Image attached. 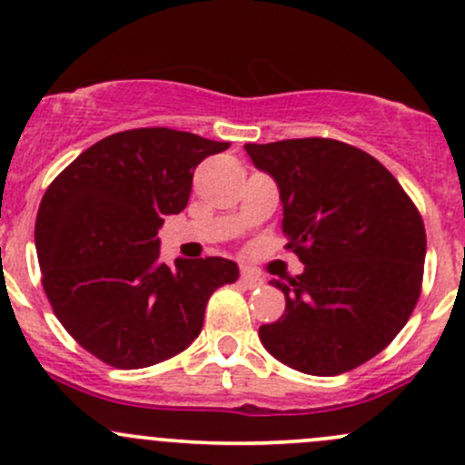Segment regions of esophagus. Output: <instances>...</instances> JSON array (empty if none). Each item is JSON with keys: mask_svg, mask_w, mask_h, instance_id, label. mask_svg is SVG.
Masks as SVG:
<instances>
[{"mask_svg": "<svg viewBox=\"0 0 465 465\" xmlns=\"http://www.w3.org/2000/svg\"><path fill=\"white\" fill-rule=\"evenodd\" d=\"M240 282H242V284L247 286V288H251V291H253V288L264 286V277L260 275L258 271H253V269H242V275H240Z\"/></svg>", "mask_w": 465, "mask_h": 465, "instance_id": "esophagus-1", "label": "esophagus"}]
</instances>
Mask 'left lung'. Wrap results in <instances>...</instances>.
Listing matches in <instances>:
<instances>
[{"label":"left lung","instance_id":"1","mask_svg":"<svg viewBox=\"0 0 465 465\" xmlns=\"http://www.w3.org/2000/svg\"><path fill=\"white\" fill-rule=\"evenodd\" d=\"M280 190L282 232L303 273L271 280L286 311L260 328L271 356L311 376H336L396 339L420 297L426 232L413 201L371 154L306 137L244 143Z\"/></svg>","mask_w":465,"mask_h":465}]
</instances>
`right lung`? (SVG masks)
Instances as JSON below:
<instances>
[{"label": "right lung", "mask_w": 465, "mask_h": 465, "mask_svg": "<svg viewBox=\"0 0 465 465\" xmlns=\"http://www.w3.org/2000/svg\"><path fill=\"white\" fill-rule=\"evenodd\" d=\"M173 129H133L80 153L39 205L35 244L52 311L106 365L140 370L196 339L212 292L238 280L225 258L159 260L157 232L185 210L194 168L227 151Z\"/></svg>", "instance_id": "add662e5"}]
</instances>
